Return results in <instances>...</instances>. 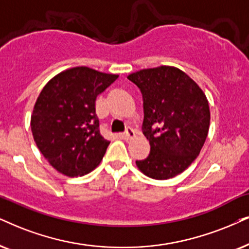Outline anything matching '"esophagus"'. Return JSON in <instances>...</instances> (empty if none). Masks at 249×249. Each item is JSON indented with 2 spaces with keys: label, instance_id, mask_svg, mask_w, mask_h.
I'll return each instance as SVG.
<instances>
[{
  "label": "esophagus",
  "instance_id": "34e87169",
  "mask_svg": "<svg viewBox=\"0 0 249 249\" xmlns=\"http://www.w3.org/2000/svg\"><path fill=\"white\" fill-rule=\"evenodd\" d=\"M134 137H135V132H134L133 128H131V127H128L126 132L122 134V138H123V139H125V140H130Z\"/></svg>",
  "mask_w": 249,
  "mask_h": 249
}]
</instances>
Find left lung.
Instances as JSON below:
<instances>
[{
    "mask_svg": "<svg viewBox=\"0 0 249 249\" xmlns=\"http://www.w3.org/2000/svg\"><path fill=\"white\" fill-rule=\"evenodd\" d=\"M127 79L142 93V130L150 144L147 159L135 164L149 178H174L194 162L207 139L206 94L190 75L169 65L133 72Z\"/></svg>",
    "mask_w": 249,
    "mask_h": 249,
    "instance_id": "left-lung-1",
    "label": "left lung"
}]
</instances>
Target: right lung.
Wrapping results in <instances>:
<instances>
[{"label": "right lung", "instance_id": "right-lung-1", "mask_svg": "<svg viewBox=\"0 0 249 249\" xmlns=\"http://www.w3.org/2000/svg\"><path fill=\"white\" fill-rule=\"evenodd\" d=\"M117 78L75 67L59 72L40 92L31 116L33 139L62 175H87L101 163L110 141L100 133L95 101Z\"/></svg>", "mask_w": 249, "mask_h": 249}]
</instances>
